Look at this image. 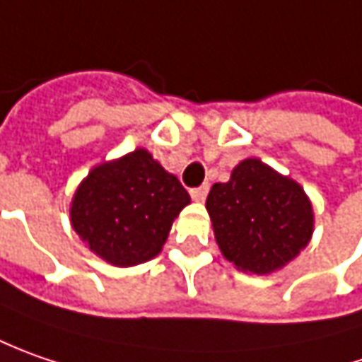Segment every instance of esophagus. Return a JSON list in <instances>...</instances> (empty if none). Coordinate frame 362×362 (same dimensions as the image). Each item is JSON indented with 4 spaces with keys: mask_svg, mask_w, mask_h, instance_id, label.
<instances>
[{
    "mask_svg": "<svg viewBox=\"0 0 362 362\" xmlns=\"http://www.w3.org/2000/svg\"><path fill=\"white\" fill-rule=\"evenodd\" d=\"M208 190H210L208 184H202V186H198V188H192V190H190V196H192L196 202H202L206 198V194H208Z\"/></svg>",
    "mask_w": 362,
    "mask_h": 362,
    "instance_id": "1",
    "label": "esophagus"
}]
</instances>
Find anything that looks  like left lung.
<instances>
[{"label":"left lung","instance_id":"left-lung-1","mask_svg":"<svg viewBox=\"0 0 362 362\" xmlns=\"http://www.w3.org/2000/svg\"><path fill=\"white\" fill-rule=\"evenodd\" d=\"M222 255L244 272L268 274L305 248L313 234V206L305 190L250 158L206 198Z\"/></svg>","mask_w":362,"mask_h":362}]
</instances>
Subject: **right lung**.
<instances>
[{
    "label": "right lung",
    "mask_w": 362,
    "mask_h": 362,
    "mask_svg": "<svg viewBox=\"0 0 362 362\" xmlns=\"http://www.w3.org/2000/svg\"><path fill=\"white\" fill-rule=\"evenodd\" d=\"M190 204L176 176L146 150L94 168L71 202V226L90 250L116 267L146 262L162 250L172 220Z\"/></svg>",
    "instance_id": "obj_1"
}]
</instances>
